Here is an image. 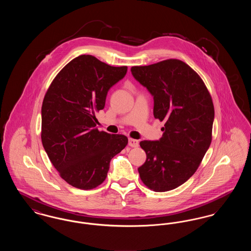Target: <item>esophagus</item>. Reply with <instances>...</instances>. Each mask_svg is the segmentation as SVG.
Segmentation results:
<instances>
[{
    "mask_svg": "<svg viewBox=\"0 0 251 251\" xmlns=\"http://www.w3.org/2000/svg\"><path fill=\"white\" fill-rule=\"evenodd\" d=\"M129 146L131 147V148H136V147H138L139 146V142H138V140H136V139H132V138H130L129 139Z\"/></svg>",
    "mask_w": 251,
    "mask_h": 251,
    "instance_id": "1",
    "label": "esophagus"
}]
</instances>
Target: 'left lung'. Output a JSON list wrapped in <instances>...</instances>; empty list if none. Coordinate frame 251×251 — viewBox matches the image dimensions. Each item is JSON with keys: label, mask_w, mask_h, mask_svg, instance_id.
I'll list each match as a JSON object with an SVG mask.
<instances>
[{"label": "left lung", "mask_w": 251, "mask_h": 251, "mask_svg": "<svg viewBox=\"0 0 251 251\" xmlns=\"http://www.w3.org/2000/svg\"><path fill=\"white\" fill-rule=\"evenodd\" d=\"M133 78L153 97V116L165 121L159 140L140 146L147 160L138 168L155 192L177 188L196 172L212 141L215 108L198 73L184 62L168 59L132 67Z\"/></svg>", "instance_id": "1"}]
</instances>
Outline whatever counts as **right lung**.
<instances>
[{
  "label": "right lung",
  "instance_id": "add662e5",
  "mask_svg": "<svg viewBox=\"0 0 251 251\" xmlns=\"http://www.w3.org/2000/svg\"><path fill=\"white\" fill-rule=\"evenodd\" d=\"M127 70L80 55L63 68L44 97V150L62 179L76 188L89 190L102 183L111 159L128 144L123 134L98 131L95 117L104 108L109 89Z\"/></svg>",
  "mask_w": 251,
  "mask_h": 251
}]
</instances>
